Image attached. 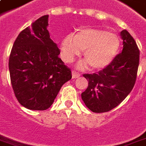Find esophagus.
<instances>
[{"instance_id": "34e87169", "label": "esophagus", "mask_w": 146, "mask_h": 146, "mask_svg": "<svg viewBox=\"0 0 146 146\" xmlns=\"http://www.w3.org/2000/svg\"><path fill=\"white\" fill-rule=\"evenodd\" d=\"M72 76L73 79L78 78L79 76H80V74L78 73H76V71H72Z\"/></svg>"}]
</instances>
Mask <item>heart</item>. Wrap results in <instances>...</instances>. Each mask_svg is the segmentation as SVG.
<instances>
[{
  "mask_svg": "<svg viewBox=\"0 0 146 146\" xmlns=\"http://www.w3.org/2000/svg\"><path fill=\"white\" fill-rule=\"evenodd\" d=\"M121 40L116 34L99 29H82L75 35L69 34L60 43L61 55L65 62H70L84 51L87 62L80 63L79 68L88 64L94 70H100L108 66L117 56Z\"/></svg>",
  "mask_w": 146,
  "mask_h": 146,
  "instance_id": "b5f03b06",
  "label": "heart"
}]
</instances>
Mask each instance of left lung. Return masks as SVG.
Instances as JSON below:
<instances>
[{
  "label": "left lung",
  "instance_id": "1",
  "mask_svg": "<svg viewBox=\"0 0 146 146\" xmlns=\"http://www.w3.org/2000/svg\"><path fill=\"white\" fill-rule=\"evenodd\" d=\"M120 35L123 49L108 66L93 74H84L88 81L81 94L85 105L93 112L111 111L125 100L136 80L139 64V50L135 41L126 30Z\"/></svg>",
  "mask_w": 146,
  "mask_h": 146
}]
</instances>
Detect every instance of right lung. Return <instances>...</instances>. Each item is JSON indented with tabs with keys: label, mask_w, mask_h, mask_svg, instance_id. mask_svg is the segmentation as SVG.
<instances>
[{
	"label": "right lung",
	"mask_w": 146,
	"mask_h": 146,
	"mask_svg": "<svg viewBox=\"0 0 146 146\" xmlns=\"http://www.w3.org/2000/svg\"><path fill=\"white\" fill-rule=\"evenodd\" d=\"M48 15L42 16L20 32L9 58V72L17 100L30 110L44 111L53 104L71 71L59 57L47 30Z\"/></svg>",
	"instance_id": "1"
}]
</instances>
